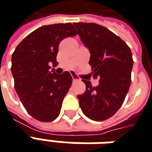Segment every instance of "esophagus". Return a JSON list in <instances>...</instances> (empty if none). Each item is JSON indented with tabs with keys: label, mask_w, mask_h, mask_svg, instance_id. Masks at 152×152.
Here are the masks:
<instances>
[{
	"label": "esophagus",
	"mask_w": 152,
	"mask_h": 152,
	"mask_svg": "<svg viewBox=\"0 0 152 152\" xmlns=\"http://www.w3.org/2000/svg\"><path fill=\"white\" fill-rule=\"evenodd\" d=\"M71 76H72V80H73V81H80V78H79L78 76H76L75 73H72V74H71Z\"/></svg>",
	"instance_id": "1"
}]
</instances>
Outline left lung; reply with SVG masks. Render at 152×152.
Instances as JSON below:
<instances>
[{"label": "left lung", "instance_id": "left-lung-1", "mask_svg": "<svg viewBox=\"0 0 152 152\" xmlns=\"http://www.w3.org/2000/svg\"><path fill=\"white\" fill-rule=\"evenodd\" d=\"M76 34L90 51L89 64L99 84L82 80L86 92L78 95L83 113L94 121L112 117L122 106L131 83L132 53L126 43L110 30L93 23H76Z\"/></svg>", "mask_w": 152, "mask_h": 152}]
</instances>
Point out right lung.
<instances>
[{
  "label": "right lung",
  "mask_w": 152,
  "mask_h": 152,
  "mask_svg": "<svg viewBox=\"0 0 152 152\" xmlns=\"http://www.w3.org/2000/svg\"><path fill=\"white\" fill-rule=\"evenodd\" d=\"M71 23L42 26L19 44L12 56L15 90L29 114L42 122L59 116L63 99L72 83L69 71L58 75L55 67L59 45L65 38L75 36Z\"/></svg>",
  "instance_id": "right-lung-1"
}]
</instances>
